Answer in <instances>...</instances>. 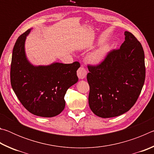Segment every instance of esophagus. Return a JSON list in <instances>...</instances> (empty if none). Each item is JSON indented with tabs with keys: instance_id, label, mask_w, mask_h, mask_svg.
<instances>
[{
	"instance_id": "obj_1",
	"label": "esophagus",
	"mask_w": 154,
	"mask_h": 154,
	"mask_svg": "<svg viewBox=\"0 0 154 154\" xmlns=\"http://www.w3.org/2000/svg\"><path fill=\"white\" fill-rule=\"evenodd\" d=\"M87 75V71L85 70V68L81 66L79 69L77 70V76L79 77V79H83L85 78Z\"/></svg>"
}]
</instances>
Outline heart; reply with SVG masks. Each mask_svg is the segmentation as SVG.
<instances>
[{
    "mask_svg": "<svg viewBox=\"0 0 154 154\" xmlns=\"http://www.w3.org/2000/svg\"><path fill=\"white\" fill-rule=\"evenodd\" d=\"M109 49L108 45H103L94 49L88 55V62L94 65H97L101 63L107 55Z\"/></svg>",
    "mask_w": 154,
    "mask_h": 154,
    "instance_id": "1",
    "label": "heart"
}]
</instances>
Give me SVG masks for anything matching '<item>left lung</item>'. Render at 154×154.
Returning a JSON list of instances; mask_svg holds the SVG:
<instances>
[{
    "label": "left lung",
    "mask_w": 154,
    "mask_h": 154,
    "mask_svg": "<svg viewBox=\"0 0 154 154\" xmlns=\"http://www.w3.org/2000/svg\"><path fill=\"white\" fill-rule=\"evenodd\" d=\"M120 48L107 54L97 66H88V103L100 118L117 117L129 111L141 92L145 79V54L131 32H124Z\"/></svg>",
    "instance_id": "left-lung-1"
}]
</instances>
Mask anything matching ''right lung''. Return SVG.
I'll list each match as a JSON object with an SVG mask.
<instances>
[{"label":"right lung","mask_w":154,"mask_h":154,"mask_svg":"<svg viewBox=\"0 0 154 154\" xmlns=\"http://www.w3.org/2000/svg\"><path fill=\"white\" fill-rule=\"evenodd\" d=\"M28 29L20 35L13 49L11 84L22 105L33 115L43 118L58 116L65 106L67 90L78 82V62L72 64L54 62L47 66H35L28 61L25 41Z\"/></svg>","instance_id":"add662e5"}]
</instances>
